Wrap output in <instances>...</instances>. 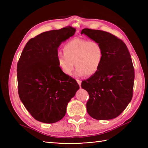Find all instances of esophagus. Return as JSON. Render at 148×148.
I'll return each mask as SVG.
<instances>
[{
  "label": "esophagus",
  "mask_w": 148,
  "mask_h": 148,
  "mask_svg": "<svg viewBox=\"0 0 148 148\" xmlns=\"http://www.w3.org/2000/svg\"><path fill=\"white\" fill-rule=\"evenodd\" d=\"M77 83H78V84H79V87L81 88V84H82V82L80 81V80H79V79H77Z\"/></svg>",
  "instance_id": "34e87169"
}]
</instances>
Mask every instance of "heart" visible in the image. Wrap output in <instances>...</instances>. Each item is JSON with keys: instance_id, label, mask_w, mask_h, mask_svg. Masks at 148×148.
<instances>
[{"instance_id": "obj_1", "label": "heart", "mask_w": 148, "mask_h": 148, "mask_svg": "<svg viewBox=\"0 0 148 148\" xmlns=\"http://www.w3.org/2000/svg\"><path fill=\"white\" fill-rule=\"evenodd\" d=\"M64 54L58 53L56 59L58 66L65 75L69 76L77 67L75 75L91 77L99 70L103 57L101 44L96 41H89L75 38L66 42L63 47Z\"/></svg>"}]
</instances>
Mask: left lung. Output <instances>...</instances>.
I'll list each match as a JSON object with an SVG mask.
<instances>
[{
    "mask_svg": "<svg viewBox=\"0 0 148 148\" xmlns=\"http://www.w3.org/2000/svg\"><path fill=\"white\" fill-rule=\"evenodd\" d=\"M81 34L99 42L103 51L99 70L82 83L89 96L87 112L96 120L115 119L132 99L135 71L131 56L123 41L109 33L84 28Z\"/></svg>",
    "mask_w": 148,
    "mask_h": 148,
    "instance_id": "left-lung-1",
    "label": "left lung"
}]
</instances>
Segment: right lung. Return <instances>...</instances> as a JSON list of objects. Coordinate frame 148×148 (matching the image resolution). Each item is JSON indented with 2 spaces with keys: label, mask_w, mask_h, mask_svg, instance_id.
<instances>
[{
  "label": "right lung",
  "mask_w": 148,
  "mask_h": 148,
  "mask_svg": "<svg viewBox=\"0 0 148 148\" xmlns=\"http://www.w3.org/2000/svg\"><path fill=\"white\" fill-rule=\"evenodd\" d=\"M68 26L42 33L26 43L17 64L18 91L21 101L39 122L53 123L63 118L66 106L79 86L58 66L57 49L75 34Z\"/></svg>",
  "instance_id": "1"
}]
</instances>
